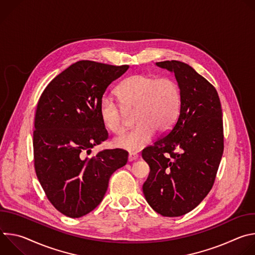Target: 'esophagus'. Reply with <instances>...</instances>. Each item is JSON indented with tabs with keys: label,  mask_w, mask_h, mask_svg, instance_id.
<instances>
[{
	"label": "esophagus",
	"mask_w": 255,
	"mask_h": 255,
	"mask_svg": "<svg viewBox=\"0 0 255 255\" xmlns=\"http://www.w3.org/2000/svg\"><path fill=\"white\" fill-rule=\"evenodd\" d=\"M138 158V154L136 152H130L129 156H128V160L129 161H134Z\"/></svg>",
	"instance_id": "34e87169"
}]
</instances>
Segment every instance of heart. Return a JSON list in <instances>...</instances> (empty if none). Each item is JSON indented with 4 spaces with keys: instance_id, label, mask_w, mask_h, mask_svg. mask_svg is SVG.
<instances>
[{
    "instance_id": "obj_1",
    "label": "heart",
    "mask_w": 255,
    "mask_h": 255,
    "mask_svg": "<svg viewBox=\"0 0 255 255\" xmlns=\"http://www.w3.org/2000/svg\"><path fill=\"white\" fill-rule=\"evenodd\" d=\"M117 96L125 109L135 110L134 123L137 125L114 140L115 146L122 149H141L150 142L154 131L163 133L169 130L179 114L180 89L171 78L134 75L120 84ZM100 116L109 131L114 134L124 131L123 108L112 97L105 96L101 100Z\"/></svg>"
}]
</instances>
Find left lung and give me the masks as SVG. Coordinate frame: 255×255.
Masks as SVG:
<instances>
[{
  "label": "left lung",
  "instance_id": "obj_1",
  "mask_svg": "<svg viewBox=\"0 0 255 255\" xmlns=\"http://www.w3.org/2000/svg\"><path fill=\"white\" fill-rule=\"evenodd\" d=\"M156 65L174 74L181 104L168 133L142 151L150 167L142 189L155 212L178 217L195 209L214 185L224 150L222 108L213 85L189 64Z\"/></svg>",
  "mask_w": 255,
  "mask_h": 255
}]
</instances>
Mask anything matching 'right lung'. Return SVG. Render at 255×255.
I'll use <instances>...</instances> for the list:
<instances>
[{
  "label": "right lung",
  "mask_w": 255,
  "mask_h": 255,
  "mask_svg": "<svg viewBox=\"0 0 255 255\" xmlns=\"http://www.w3.org/2000/svg\"><path fill=\"white\" fill-rule=\"evenodd\" d=\"M128 68L81 60L56 76L40 96L33 132L35 171L49 202L67 217L92 212L112 173L127 163L124 149H105L91 158L85 153L108 139L100 103L109 85Z\"/></svg>",
  "instance_id": "right-lung-1"
}]
</instances>
